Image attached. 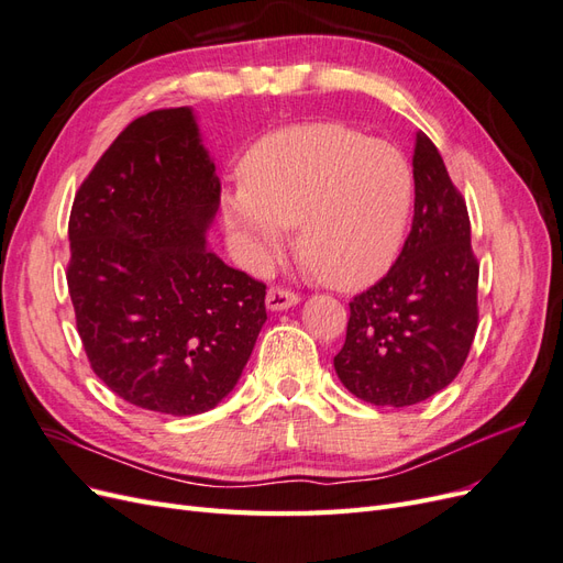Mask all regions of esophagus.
Segmentation results:
<instances>
[{
  "mask_svg": "<svg viewBox=\"0 0 563 563\" xmlns=\"http://www.w3.org/2000/svg\"><path fill=\"white\" fill-rule=\"evenodd\" d=\"M298 296L294 291H288V288H282V286H272L267 291V298H265V305L269 312H282V310H288L294 308V305H298Z\"/></svg>",
  "mask_w": 563,
  "mask_h": 563,
  "instance_id": "34e87169",
  "label": "esophagus"
}]
</instances>
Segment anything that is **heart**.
Segmentation results:
<instances>
[{"instance_id": "obj_1", "label": "heart", "mask_w": 563, "mask_h": 563, "mask_svg": "<svg viewBox=\"0 0 563 563\" xmlns=\"http://www.w3.org/2000/svg\"><path fill=\"white\" fill-rule=\"evenodd\" d=\"M416 199L401 152L345 124L265 135L242 162V190L223 197L225 225L263 265L294 230L305 269L338 291L378 282L397 261Z\"/></svg>"}]
</instances>
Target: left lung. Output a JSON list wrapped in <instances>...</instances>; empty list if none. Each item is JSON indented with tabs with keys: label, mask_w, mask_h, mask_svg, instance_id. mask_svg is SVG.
Here are the masks:
<instances>
[{
	"label": "left lung",
	"mask_w": 563,
	"mask_h": 563,
	"mask_svg": "<svg viewBox=\"0 0 563 563\" xmlns=\"http://www.w3.org/2000/svg\"><path fill=\"white\" fill-rule=\"evenodd\" d=\"M413 225L397 263L350 302L340 383L376 406H413L463 368L476 333L479 263L465 199L422 131L413 150Z\"/></svg>",
	"instance_id": "8db88e82"
}]
</instances>
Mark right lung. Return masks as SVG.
<instances>
[{
    "mask_svg": "<svg viewBox=\"0 0 563 563\" xmlns=\"http://www.w3.org/2000/svg\"><path fill=\"white\" fill-rule=\"evenodd\" d=\"M218 207L190 108L131 122L75 197L67 288L81 345L96 376L147 411H211L267 319L265 284L207 246Z\"/></svg>",
    "mask_w": 563,
    "mask_h": 563,
    "instance_id": "right-lung-1",
    "label": "right lung"
}]
</instances>
